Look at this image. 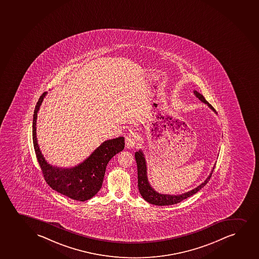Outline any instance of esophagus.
<instances>
[{
    "label": "esophagus",
    "instance_id": "34e87169",
    "mask_svg": "<svg viewBox=\"0 0 259 259\" xmlns=\"http://www.w3.org/2000/svg\"><path fill=\"white\" fill-rule=\"evenodd\" d=\"M138 141H139V135L135 132H131L125 137V145H126V147H128V148L134 147L135 145L137 144Z\"/></svg>",
    "mask_w": 259,
    "mask_h": 259
}]
</instances>
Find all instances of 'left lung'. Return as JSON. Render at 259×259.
<instances>
[{
    "mask_svg": "<svg viewBox=\"0 0 259 259\" xmlns=\"http://www.w3.org/2000/svg\"><path fill=\"white\" fill-rule=\"evenodd\" d=\"M193 93H194L196 97L198 98L202 102L206 104L207 106L210 107V109L216 113V111L213 108L212 106L207 102L206 100L204 99L203 95L197 91H193ZM135 159H136V163H137L138 187H139L140 194L142 196V198L145 200L147 201L150 204L160 205V206H162V205H171V204H178V203H180V202L184 200V199H186V198L191 197L192 195H194L195 193H197L210 180L213 170L215 168V166L213 167L212 170L210 171V175L208 176L206 180H204V182L202 183L199 186H197L196 188L192 189V191H189V192H185V193L180 195L161 194L159 192H156L155 190L152 188L151 185H150L148 179H147V171H146L147 168H146V158L144 157L142 151L140 150L139 152H135Z\"/></svg>",
    "mask_w": 259,
    "mask_h": 259,
    "instance_id": "8db88e82",
    "label": "left lung"
}]
</instances>
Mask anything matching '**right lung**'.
Returning <instances> with one entry per match:
<instances>
[{
  "mask_svg": "<svg viewBox=\"0 0 259 259\" xmlns=\"http://www.w3.org/2000/svg\"><path fill=\"white\" fill-rule=\"evenodd\" d=\"M43 93L35 106L33 119V143L43 176L53 190L73 200L84 202L93 198L101 190L104 175L108 162L125 147L123 137L107 140L82 163L74 167L60 168L53 166L46 161L37 142V113L46 96Z\"/></svg>",
  "mask_w": 259,
  "mask_h": 259,
  "instance_id": "add662e5",
  "label": "right lung"
}]
</instances>
